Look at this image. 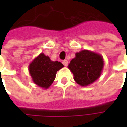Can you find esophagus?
I'll use <instances>...</instances> for the list:
<instances>
[{
	"label": "esophagus",
	"mask_w": 127,
	"mask_h": 127,
	"mask_svg": "<svg viewBox=\"0 0 127 127\" xmlns=\"http://www.w3.org/2000/svg\"><path fill=\"white\" fill-rule=\"evenodd\" d=\"M63 64L64 66H66L67 65H68V61H66V60H64V61H63Z\"/></svg>",
	"instance_id": "34e87169"
}]
</instances>
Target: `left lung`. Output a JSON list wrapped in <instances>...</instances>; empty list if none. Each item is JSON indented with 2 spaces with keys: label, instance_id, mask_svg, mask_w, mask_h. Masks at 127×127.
I'll return each mask as SVG.
<instances>
[{
  "label": "left lung",
  "instance_id": "left-lung-1",
  "mask_svg": "<svg viewBox=\"0 0 127 127\" xmlns=\"http://www.w3.org/2000/svg\"><path fill=\"white\" fill-rule=\"evenodd\" d=\"M103 66V58L101 54L84 50L75 54V57L71 61L68 68L73 73L76 83L86 86L98 80Z\"/></svg>",
  "mask_w": 127,
  "mask_h": 127
}]
</instances>
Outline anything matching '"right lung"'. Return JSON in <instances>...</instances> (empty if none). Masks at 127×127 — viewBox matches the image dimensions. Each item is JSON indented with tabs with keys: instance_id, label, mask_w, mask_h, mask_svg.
<instances>
[{
	"instance_id": "add662e5",
	"label": "right lung",
	"mask_w": 127,
	"mask_h": 127,
	"mask_svg": "<svg viewBox=\"0 0 127 127\" xmlns=\"http://www.w3.org/2000/svg\"><path fill=\"white\" fill-rule=\"evenodd\" d=\"M63 67L61 62L51 61L49 56L41 53L30 63L29 71L36 85L47 89L55 80L56 72Z\"/></svg>"
}]
</instances>
